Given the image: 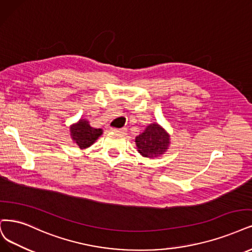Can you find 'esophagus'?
Instances as JSON below:
<instances>
[{"label":"esophagus","mask_w":252,"mask_h":252,"mask_svg":"<svg viewBox=\"0 0 252 252\" xmlns=\"http://www.w3.org/2000/svg\"><path fill=\"white\" fill-rule=\"evenodd\" d=\"M111 131L114 132V133H118V134H126V128H125V127H123V128H111Z\"/></svg>","instance_id":"obj_1"}]
</instances>
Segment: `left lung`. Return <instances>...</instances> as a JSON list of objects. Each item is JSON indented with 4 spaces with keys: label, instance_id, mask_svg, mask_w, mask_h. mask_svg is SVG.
<instances>
[{
    "label": "left lung",
    "instance_id": "1",
    "mask_svg": "<svg viewBox=\"0 0 252 252\" xmlns=\"http://www.w3.org/2000/svg\"><path fill=\"white\" fill-rule=\"evenodd\" d=\"M137 151L145 158H160L166 154L170 145V135L159 124L148 125L144 132L135 138Z\"/></svg>",
    "mask_w": 252,
    "mask_h": 252
}]
</instances>
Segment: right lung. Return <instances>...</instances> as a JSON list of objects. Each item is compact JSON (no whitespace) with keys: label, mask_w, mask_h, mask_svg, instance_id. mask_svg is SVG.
<instances>
[{"label":"right lung","mask_w":252,"mask_h":252,"mask_svg":"<svg viewBox=\"0 0 252 252\" xmlns=\"http://www.w3.org/2000/svg\"><path fill=\"white\" fill-rule=\"evenodd\" d=\"M70 137L81 150L91 146L101 136L102 129L92 127L88 119H80L69 127Z\"/></svg>","instance_id":"1"}]
</instances>
